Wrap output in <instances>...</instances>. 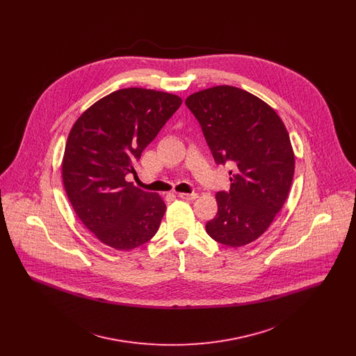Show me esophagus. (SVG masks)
I'll return each mask as SVG.
<instances>
[{
	"instance_id": "1",
	"label": "esophagus",
	"mask_w": 356,
	"mask_h": 356,
	"mask_svg": "<svg viewBox=\"0 0 356 356\" xmlns=\"http://www.w3.org/2000/svg\"><path fill=\"white\" fill-rule=\"evenodd\" d=\"M183 200H195L197 199V193H179L177 195Z\"/></svg>"
}]
</instances>
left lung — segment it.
<instances>
[{"mask_svg": "<svg viewBox=\"0 0 356 356\" xmlns=\"http://www.w3.org/2000/svg\"><path fill=\"white\" fill-rule=\"evenodd\" d=\"M216 164L232 163L231 188L216 193L218 213L207 234L228 247L261 236L287 199L295 156L287 129L268 104L229 85L186 97Z\"/></svg>", "mask_w": 356, "mask_h": 356, "instance_id": "1", "label": "left lung"}]
</instances>
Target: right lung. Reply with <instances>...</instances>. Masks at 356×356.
<instances>
[{"mask_svg": "<svg viewBox=\"0 0 356 356\" xmlns=\"http://www.w3.org/2000/svg\"><path fill=\"white\" fill-rule=\"evenodd\" d=\"M181 105L176 95L143 88L112 92L70 129L63 159L69 202L104 244L129 251L149 241L165 213L152 192L128 183L141 152Z\"/></svg>", "mask_w": 356, "mask_h": 356, "instance_id": "obj_1", "label": "right lung"}]
</instances>
